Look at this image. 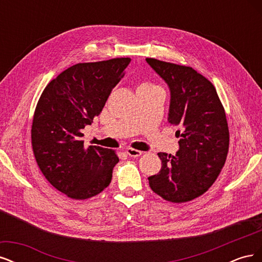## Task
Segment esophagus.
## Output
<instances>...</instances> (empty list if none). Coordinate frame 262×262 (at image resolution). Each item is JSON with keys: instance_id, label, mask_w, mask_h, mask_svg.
Returning a JSON list of instances; mask_svg holds the SVG:
<instances>
[{"instance_id": "34e87169", "label": "esophagus", "mask_w": 262, "mask_h": 262, "mask_svg": "<svg viewBox=\"0 0 262 262\" xmlns=\"http://www.w3.org/2000/svg\"><path fill=\"white\" fill-rule=\"evenodd\" d=\"M125 153L128 154L129 156H131V157H139V156H141V155H142V152H141V150H139V149H134V148H131V147L126 148V149H125Z\"/></svg>"}]
</instances>
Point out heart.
<instances>
[{
  "label": "heart",
  "mask_w": 262,
  "mask_h": 262,
  "mask_svg": "<svg viewBox=\"0 0 262 262\" xmlns=\"http://www.w3.org/2000/svg\"><path fill=\"white\" fill-rule=\"evenodd\" d=\"M141 86H146V87H153V86H155V85H153L152 83H148V82H146V83H143V84H142Z\"/></svg>",
  "instance_id": "heart-1"
}]
</instances>
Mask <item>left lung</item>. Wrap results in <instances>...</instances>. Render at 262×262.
Masks as SVG:
<instances>
[{"label": "left lung", "mask_w": 262, "mask_h": 262, "mask_svg": "<svg viewBox=\"0 0 262 262\" xmlns=\"http://www.w3.org/2000/svg\"><path fill=\"white\" fill-rule=\"evenodd\" d=\"M146 62L170 91L168 122L176 125V155L158 153L162 168L148 177L153 191L163 199L182 203L207 192L226 161L229 132L225 110L215 87L190 67L153 58Z\"/></svg>", "instance_id": "left-lung-1"}]
</instances>
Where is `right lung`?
<instances>
[{"label":"right lung","mask_w":262,"mask_h":262,"mask_svg":"<svg viewBox=\"0 0 262 262\" xmlns=\"http://www.w3.org/2000/svg\"><path fill=\"white\" fill-rule=\"evenodd\" d=\"M130 58L77 63L46 86L35 110L31 144L46 179L69 198L89 199L107 188L115 150L84 146L83 129L98 116Z\"/></svg>","instance_id":"obj_1"}]
</instances>
